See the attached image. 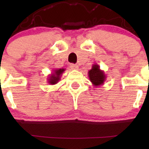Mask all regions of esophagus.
Returning <instances> with one entry per match:
<instances>
[{
	"instance_id": "34e87169",
	"label": "esophagus",
	"mask_w": 149,
	"mask_h": 149,
	"mask_svg": "<svg viewBox=\"0 0 149 149\" xmlns=\"http://www.w3.org/2000/svg\"><path fill=\"white\" fill-rule=\"evenodd\" d=\"M70 68L73 70H79V65H76V64H70Z\"/></svg>"
}]
</instances>
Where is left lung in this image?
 <instances>
[{
	"mask_svg": "<svg viewBox=\"0 0 149 149\" xmlns=\"http://www.w3.org/2000/svg\"><path fill=\"white\" fill-rule=\"evenodd\" d=\"M90 81L94 86H100L103 85L106 80V75L104 70L100 69V65L97 64H93L91 70L88 72Z\"/></svg>",
	"mask_w": 149,
	"mask_h": 149,
	"instance_id": "1",
	"label": "left lung"
}]
</instances>
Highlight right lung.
<instances>
[{
    "label": "right lung",
    "mask_w": 149,
    "mask_h": 149,
    "mask_svg": "<svg viewBox=\"0 0 149 149\" xmlns=\"http://www.w3.org/2000/svg\"><path fill=\"white\" fill-rule=\"evenodd\" d=\"M65 70L64 68L53 69L52 70L53 72H52V73L49 75L47 78L48 84H51V85H55V84H58V82L61 80V76Z\"/></svg>",
    "instance_id": "1"
}]
</instances>
